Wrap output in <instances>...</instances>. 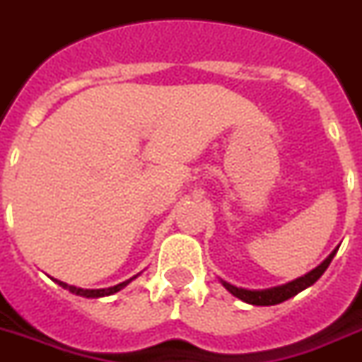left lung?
<instances>
[{
	"label": "left lung",
	"instance_id": "obj_1",
	"mask_svg": "<svg viewBox=\"0 0 362 362\" xmlns=\"http://www.w3.org/2000/svg\"><path fill=\"white\" fill-rule=\"evenodd\" d=\"M334 252H331V255L325 258L324 262L320 264L316 269H313L310 273H307L305 277L296 279V281L283 284V286L267 288V290H245V288L232 286V284L227 283V281H221V283H223V286L227 288L228 292L234 296V298L242 299V301H245V303H249V305H260V307H267V305L283 303V301L293 298L296 293H299L301 290H305V288L313 286V284L316 283V281H318L322 275H324V272L327 269V266L331 264V260H333Z\"/></svg>",
	"mask_w": 362,
	"mask_h": 362
}]
</instances>
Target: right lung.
<instances>
[{
  "mask_svg": "<svg viewBox=\"0 0 362 362\" xmlns=\"http://www.w3.org/2000/svg\"><path fill=\"white\" fill-rule=\"evenodd\" d=\"M130 281H132V279H130ZM130 281H126V283H120V284H117V286H111V288H100V290H83V288L70 286V284L61 283V281H57V279H55V283H57L59 286L66 288L69 292L76 293V296H81V298H104V296H111V293L122 290V288H124L126 284L130 283Z\"/></svg>",
  "mask_w": 362,
  "mask_h": 362,
  "instance_id": "obj_1",
  "label": "right lung"
}]
</instances>
